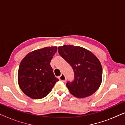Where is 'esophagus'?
<instances>
[{"label":"esophagus","instance_id":"obj_1","mask_svg":"<svg viewBox=\"0 0 125 125\" xmlns=\"http://www.w3.org/2000/svg\"><path fill=\"white\" fill-rule=\"evenodd\" d=\"M59 79L60 81H61L62 82H65L66 78L64 74H61V76H60L59 77Z\"/></svg>","mask_w":125,"mask_h":125}]
</instances>
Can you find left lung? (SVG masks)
Wrapping results in <instances>:
<instances>
[{
	"label": "left lung",
	"mask_w": 125,
	"mask_h": 125,
	"mask_svg": "<svg viewBox=\"0 0 125 125\" xmlns=\"http://www.w3.org/2000/svg\"><path fill=\"white\" fill-rule=\"evenodd\" d=\"M58 52L74 72V80L66 83L70 93L77 98H84L96 92L102 78L99 60L90 51L78 46L59 47Z\"/></svg>",
	"instance_id": "left-lung-1"
}]
</instances>
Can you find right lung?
Returning a JSON list of instances; mask_svg holds the SVG:
<instances>
[{"mask_svg": "<svg viewBox=\"0 0 125 125\" xmlns=\"http://www.w3.org/2000/svg\"><path fill=\"white\" fill-rule=\"evenodd\" d=\"M57 49L56 47H51L37 49L28 53L21 61L18 83L27 96L36 100L44 98L59 81L50 65Z\"/></svg>", "mask_w": 125, "mask_h": 125, "instance_id": "add662e5", "label": "right lung"}]
</instances>
